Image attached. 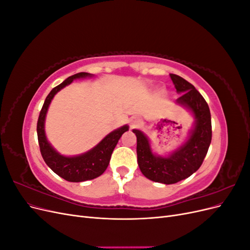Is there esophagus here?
<instances>
[{"label": "esophagus", "instance_id": "1", "mask_svg": "<svg viewBox=\"0 0 250 250\" xmlns=\"http://www.w3.org/2000/svg\"><path fill=\"white\" fill-rule=\"evenodd\" d=\"M142 124V120L138 117H133L130 119V127L133 128V127H137V126H140Z\"/></svg>", "mask_w": 250, "mask_h": 250}]
</instances>
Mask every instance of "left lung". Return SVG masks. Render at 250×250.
Wrapping results in <instances>:
<instances>
[{"label":"left lung","instance_id":"1","mask_svg":"<svg viewBox=\"0 0 250 250\" xmlns=\"http://www.w3.org/2000/svg\"><path fill=\"white\" fill-rule=\"evenodd\" d=\"M177 93L181 96L176 104L183 106L194 117V124L187 140L167 155L153 152L150 140L139 129L137 135L138 164L143 175L165 185L176 184L197 171L206 157L211 141V121L208 105L190 82L175 74H170Z\"/></svg>","mask_w":250,"mask_h":250}]
</instances>
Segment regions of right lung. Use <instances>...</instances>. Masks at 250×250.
<instances>
[{
	"instance_id": "obj_1",
	"label": "right lung",
	"mask_w": 250,
	"mask_h": 250,
	"mask_svg": "<svg viewBox=\"0 0 250 250\" xmlns=\"http://www.w3.org/2000/svg\"><path fill=\"white\" fill-rule=\"evenodd\" d=\"M93 74L89 73H78L65 79L62 83L53 88L47 96L46 100L41 110L39 121H37V138L41 148V153L43 161L46 162L48 167L56 173L58 176L63 179L71 181V183H80L94 179L102 175L104 171L108 167L110 156L113 149L122 137V134L129 129V126L124 125L117 129L109 132L106 137H104L95 147L74 156H66L60 154L58 151L53 147L47 139L46 130H44V123L50 104L55 95L66 85L76 79H82L87 77H93Z\"/></svg>"
}]
</instances>
